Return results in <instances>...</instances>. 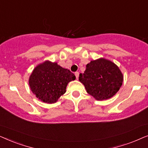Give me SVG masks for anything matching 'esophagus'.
Listing matches in <instances>:
<instances>
[{"mask_svg": "<svg viewBox=\"0 0 148 148\" xmlns=\"http://www.w3.org/2000/svg\"><path fill=\"white\" fill-rule=\"evenodd\" d=\"M79 72H75V75L77 79L78 77H79Z\"/></svg>", "mask_w": 148, "mask_h": 148, "instance_id": "obj_1", "label": "esophagus"}]
</instances>
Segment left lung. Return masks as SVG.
I'll use <instances>...</instances> for the list:
<instances>
[{
	"mask_svg": "<svg viewBox=\"0 0 148 148\" xmlns=\"http://www.w3.org/2000/svg\"><path fill=\"white\" fill-rule=\"evenodd\" d=\"M79 80L84 85L87 92L97 100L110 98L122 86L123 76L119 68L110 60L100 58L86 65Z\"/></svg>",
	"mask_w": 148,
	"mask_h": 148,
	"instance_id": "obj_1",
	"label": "left lung"
}]
</instances>
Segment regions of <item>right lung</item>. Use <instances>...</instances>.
<instances>
[{
	"mask_svg": "<svg viewBox=\"0 0 148 148\" xmlns=\"http://www.w3.org/2000/svg\"><path fill=\"white\" fill-rule=\"evenodd\" d=\"M75 76L56 63L45 61L34 69L29 77V84L36 96L44 102L55 103L66 92L68 83Z\"/></svg>",
	"mask_w": 148,
	"mask_h": 148,
	"instance_id": "obj_1",
	"label": "right lung"
}]
</instances>
